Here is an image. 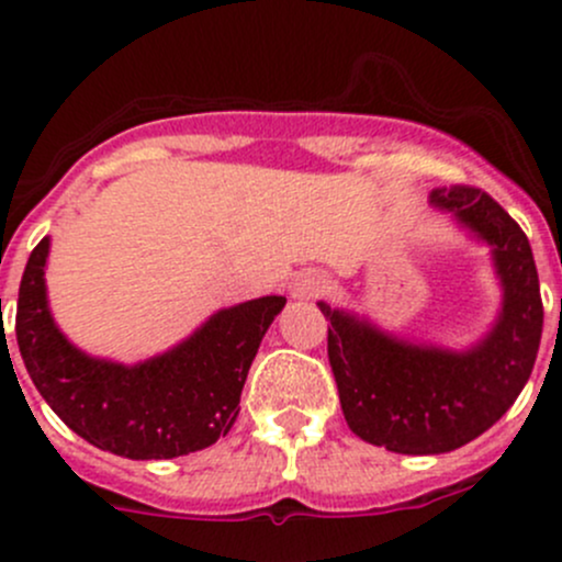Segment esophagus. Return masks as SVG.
I'll return each mask as SVG.
<instances>
[{"label": "esophagus", "mask_w": 562, "mask_h": 562, "mask_svg": "<svg viewBox=\"0 0 562 562\" xmlns=\"http://www.w3.org/2000/svg\"><path fill=\"white\" fill-rule=\"evenodd\" d=\"M326 291V277L317 269H302L293 274V280L288 282V293L291 299H317Z\"/></svg>", "instance_id": "34e87169"}]
</instances>
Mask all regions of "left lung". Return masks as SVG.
<instances>
[{
    "label": "left lung",
    "instance_id": "obj_1",
    "mask_svg": "<svg viewBox=\"0 0 562 562\" xmlns=\"http://www.w3.org/2000/svg\"><path fill=\"white\" fill-rule=\"evenodd\" d=\"M438 212L490 247L501 310L484 337L446 348L400 337L353 310L317 302L345 422L394 454H446L501 422L536 364L543 304L532 249L506 209L475 187H440Z\"/></svg>",
    "mask_w": 562,
    "mask_h": 562
}]
</instances>
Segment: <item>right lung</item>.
I'll return each instance as SVG.
<instances>
[{
    "label": "right lung",
    "instance_id": "1",
    "mask_svg": "<svg viewBox=\"0 0 562 562\" xmlns=\"http://www.w3.org/2000/svg\"><path fill=\"white\" fill-rule=\"evenodd\" d=\"M48 252L45 236L26 260L15 337L50 411L83 440L127 459H173L225 438L239 416L249 364L285 296L217 310L173 348L122 364L83 353L56 326L45 288Z\"/></svg>",
    "mask_w": 562,
    "mask_h": 562
}]
</instances>
